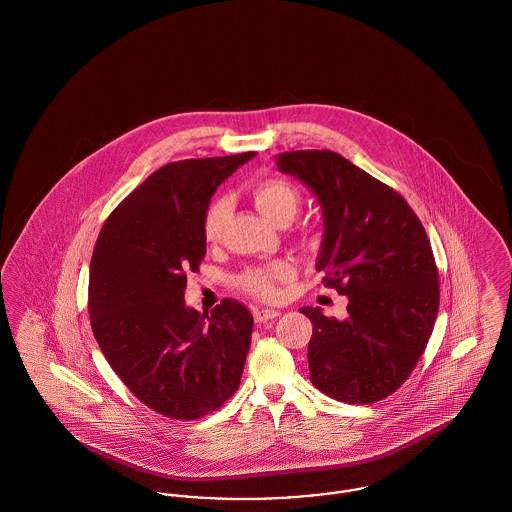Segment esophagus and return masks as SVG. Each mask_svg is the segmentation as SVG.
Masks as SVG:
<instances>
[{"label": "esophagus", "instance_id": "obj_1", "mask_svg": "<svg viewBox=\"0 0 512 512\" xmlns=\"http://www.w3.org/2000/svg\"><path fill=\"white\" fill-rule=\"evenodd\" d=\"M253 317H255L257 324H263L267 320H274V318L280 317V311H276V309H255Z\"/></svg>", "mask_w": 512, "mask_h": 512}]
</instances>
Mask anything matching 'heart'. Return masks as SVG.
Segmentation results:
<instances>
[{
	"label": "heart",
	"instance_id": "obj_1",
	"mask_svg": "<svg viewBox=\"0 0 512 512\" xmlns=\"http://www.w3.org/2000/svg\"><path fill=\"white\" fill-rule=\"evenodd\" d=\"M251 201L257 207V211L265 219L286 226L290 224L295 215L301 209V192L290 180L282 176H270L261 182H257L251 188ZM228 219V201L215 199L203 217V238L209 244H215L222 238V230ZM293 278L292 265L286 261H274L263 267L247 268L244 274L238 278V284L245 293L257 297V299H274L278 295L276 286L280 282H288Z\"/></svg>",
	"mask_w": 512,
	"mask_h": 512
}]
</instances>
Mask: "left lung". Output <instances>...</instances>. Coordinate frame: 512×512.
<instances>
[{
	"instance_id": "left-lung-1",
	"label": "left lung",
	"mask_w": 512,
	"mask_h": 512,
	"mask_svg": "<svg viewBox=\"0 0 512 512\" xmlns=\"http://www.w3.org/2000/svg\"><path fill=\"white\" fill-rule=\"evenodd\" d=\"M276 167L303 180L322 205V284L349 297V317L313 322V386L332 399L368 405L411 376L439 309L438 267L426 230L405 197L330 149L276 155Z\"/></svg>"
}]
</instances>
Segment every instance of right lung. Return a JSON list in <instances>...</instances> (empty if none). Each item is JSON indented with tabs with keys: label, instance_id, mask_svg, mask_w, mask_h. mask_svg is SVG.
I'll return each instance as SVG.
<instances>
[{
	"label": "right lung",
	"instance_id": "1",
	"mask_svg": "<svg viewBox=\"0 0 512 512\" xmlns=\"http://www.w3.org/2000/svg\"><path fill=\"white\" fill-rule=\"evenodd\" d=\"M255 151L174 161L153 172L107 217L90 263L88 313L107 363L151 411L197 420L240 386L253 317L222 299L188 309V272L207 245L203 217L220 184Z\"/></svg>",
	"mask_w": 512,
	"mask_h": 512
}]
</instances>
